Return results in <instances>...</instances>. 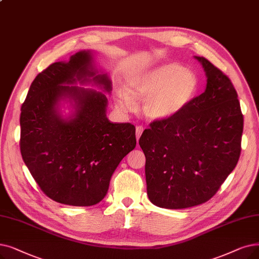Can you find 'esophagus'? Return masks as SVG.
Wrapping results in <instances>:
<instances>
[{
    "label": "esophagus",
    "mask_w": 259,
    "mask_h": 259,
    "mask_svg": "<svg viewBox=\"0 0 259 259\" xmlns=\"http://www.w3.org/2000/svg\"><path fill=\"white\" fill-rule=\"evenodd\" d=\"M143 130H144V128H143L142 126H137V128H136V134H137V140H138V141H139L140 137L142 136Z\"/></svg>",
    "instance_id": "34e87169"
}]
</instances>
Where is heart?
Returning <instances> with one entry per match:
<instances>
[{
  "label": "heart",
  "mask_w": 259,
  "mask_h": 259,
  "mask_svg": "<svg viewBox=\"0 0 259 259\" xmlns=\"http://www.w3.org/2000/svg\"><path fill=\"white\" fill-rule=\"evenodd\" d=\"M198 90L196 75L177 63L161 65L134 79L130 84L132 95L146 97L144 110L153 119L171 117L181 112ZM132 95L122 90L118 102L125 109L134 107Z\"/></svg>",
  "instance_id": "heart-1"
}]
</instances>
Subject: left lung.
<instances>
[{"mask_svg":"<svg viewBox=\"0 0 259 259\" xmlns=\"http://www.w3.org/2000/svg\"><path fill=\"white\" fill-rule=\"evenodd\" d=\"M205 91L178 114L150 123L140 138L147 195L159 207L179 209L215 195L240 156L243 115L230 78L204 57Z\"/></svg>","mask_w":259,"mask_h":259,"instance_id":"1","label":"left lung"}]
</instances>
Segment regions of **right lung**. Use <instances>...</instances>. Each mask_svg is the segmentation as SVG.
<instances>
[{
    "label": "right lung",
    "mask_w": 259,
    "mask_h": 259,
    "mask_svg": "<svg viewBox=\"0 0 259 259\" xmlns=\"http://www.w3.org/2000/svg\"><path fill=\"white\" fill-rule=\"evenodd\" d=\"M91 80L111 91L109 77L96 75L91 53L78 52L70 61L55 62L39 73L21 108L22 159L44 194L73 206L102 201L119 162L137 145L132 123L108 120L105 94L66 85ZM65 97L75 103L69 120L58 112Z\"/></svg>",
    "instance_id": "right-lung-1"
}]
</instances>
